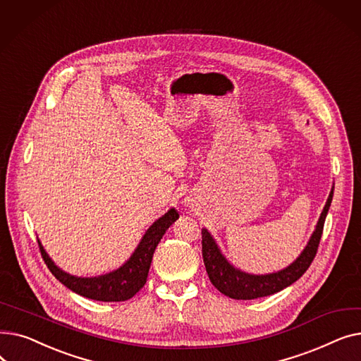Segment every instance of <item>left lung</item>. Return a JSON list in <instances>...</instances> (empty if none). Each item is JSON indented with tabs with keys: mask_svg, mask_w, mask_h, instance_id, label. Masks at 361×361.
Segmentation results:
<instances>
[{
	"mask_svg": "<svg viewBox=\"0 0 361 361\" xmlns=\"http://www.w3.org/2000/svg\"><path fill=\"white\" fill-rule=\"evenodd\" d=\"M334 196V188L328 197V202L322 212L316 230L306 245L305 252L300 255V257L291 263L287 269L269 274V275H249L244 274L225 260V257L221 255L216 243L207 233V230H202V256L203 263L207 275H209L211 282L214 287L218 288L222 294L234 300H253L259 297H267L271 294H275L283 288L291 286L300 276H302L309 267L312 264L316 253L319 243L322 238V233H324L325 219L329 211V206Z\"/></svg>",
	"mask_w": 361,
	"mask_h": 361,
	"instance_id": "8db88e82",
	"label": "left lung"
}]
</instances>
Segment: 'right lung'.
Returning <instances> with one entry per match:
<instances>
[{
    "label": "right lung",
    "mask_w": 361,
    "mask_h": 361,
    "mask_svg": "<svg viewBox=\"0 0 361 361\" xmlns=\"http://www.w3.org/2000/svg\"><path fill=\"white\" fill-rule=\"evenodd\" d=\"M176 219H178L177 211L169 209L146 231L139 247L126 264L117 271L98 278H78L63 272L49 259L39 240H37V244H39L42 259L51 274L68 290L97 301H126L143 288L157 245Z\"/></svg>",
    "instance_id": "1"
}]
</instances>
